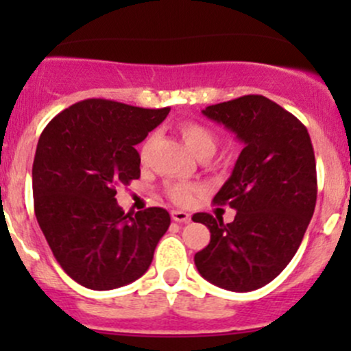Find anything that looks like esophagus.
Returning a JSON list of instances; mask_svg holds the SVG:
<instances>
[{"label":"esophagus","instance_id":"obj_1","mask_svg":"<svg viewBox=\"0 0 351 351\" xmlns=\"http://www.w3.org/2000/svg\"><path fill=\"white\" fill-rule=\"evenodd\" d=\"M171 219L175 222H189L190 221V214L185 210H173L171 212Z\"/></svg>","mask_w":351,"mask_h":351}]
</instances>
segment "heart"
I'll return each instance as SVG.
<instances>
[{"mask_svg":"<svg viewBox=\"0 0 351 351\" xmlns=\"http://www.w3.org/2000/svg\"><path fill=\"white\" fill-rule=\"evenodd\" d=\"M180 132H182L183 141L186 143L189 149L192 151L197 158L207 159L217 149V134L210 129V127L204 125L200 122H193V120H186L180 125ZM153 141V136L146 141L143 147V153H146L147 146ZM193 186L186 185V183H173L168 186V195L176 202V204H189L192 198Z\"/></svg>","mask_w":351,"mask_h":351,"instance_id":"obj_1","label":"heart"}]
</instances>
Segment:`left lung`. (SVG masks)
I'll use <instances>...</instances> for the list:
<instances>
[{
	"label": "left lung",
	"instance_id": "obj_1",
	"mask_svg": "<svg viewBox=\"0 0 351 351\" xmlns=\"http://www.w3.org/2000/svg\"><path fill=\"white\" fill-rule=\"evenodd\" d=\"M244 144L214 204L234 208V221L198 212L210 231L195 254L198 274L232 292L270 284L302 243L317 197L316 159L299 119L261 95H246L202 110Z\"/></svg>",
	"mask_w": 351,
	"mask_h": 351
}]
</instances>
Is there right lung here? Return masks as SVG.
<instances>
[{"instance_id": "1", "label": "right lung", "mask_w": 351, "mask_h": 351, "mask_svg": "<svg viewBox=\"0 0 351 351\" xmlns=\"http://www.w3.org/2000/svg\"><path fill=\"white\" fill-rule=\"evenodd\" d=\"M169 108L90 98L56 115L38 139L32 168L38 226L62 270L91 290L143 277L169 228L168 210L123 212L117 186L141 176L136 146Z\"/></svg>"}]
</instances>
